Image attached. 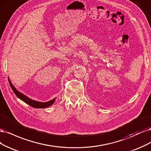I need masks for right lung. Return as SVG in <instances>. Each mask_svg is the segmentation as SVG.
<instances>
[{"mask_svg": "<svg viewBox=\"0 0 151 151\" xmlns=\"http://www.w3.org/2000/svg\"><path fill=\"white\" fill-rule=\"evenodd\" d=\"M9 84H10V86L11 87L12 90H13L14 93L16 95V96L18 97V98L20 99L23 101L25 102V103H26L28 105H29L30 106H32V107H34V108H37V109L46 108V107H47V106H50L51 105H52L56 100V99H54L53 100H50L49 101H47V102H40V101H37L35 100H31L29 98H28L27 96H25L22 93H20L19 91H18L16 89L15 87L13 86V85L12 84L11 81L9 80Z\"/></svg>", "mask_w": 151, "mask_h": 151, "instance_id": "add662e5", "label": "right lung"}]
</instances>
